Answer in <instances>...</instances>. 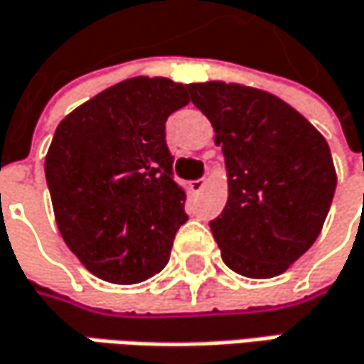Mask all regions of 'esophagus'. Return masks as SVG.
Returning <instances> with one entry per match:
<instances>
[{"label":"esophagus","instance_id":"obj_1","mask_svg":"<svg viewBox=\"0 0 364 364\" xmlns=\"http://www.w3.org/2000/svg\"><path fill=\"white\" fill-rule=\"evenodd\" d=\"M189 187H191V191H193V193L202 191L203 187H205V177H202V179H196V181H189Z\"/></svg>","mask_w":364,"mask_h":364}]
</instances>
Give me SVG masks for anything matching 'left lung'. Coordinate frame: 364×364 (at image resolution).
<instances>
[{
    "label": "left lung",
    "instance_id": "obj_1",
    "mask_svg": "<svg viewBox=\"0 0 364 364\" xmlns=\"http://www.w3.org/2000/svg\"><path fill=\"white\" fill-rule=\"evenodd\" d=\"M223 144L228 200L210 230L223 262L247 278L289 269L321 232L336 191L326 138L278 97L241 84L187 86Z\"/></svg>",
    "mask_w": 364,
    "mask_h": 364
}]
</instances>
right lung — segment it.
Masks as SVG:
<instances>
[{"mask_svg": "<svg viewBox=\"0 0 364 364\" xmlns=\"http://www.w3.org/2000/svg\"><path fill=\"white\" fill-rule=\"evenodd\" d=\"M187 102V86L139 75L80 105L55 129L45 159L55 220L100 280L136 284L168 262L189 216L164 123Z\"/></svg>", "mask_w": 364, "mask_h": 364, "instance_id": "1", "label": "right lung"}]
</instances>
